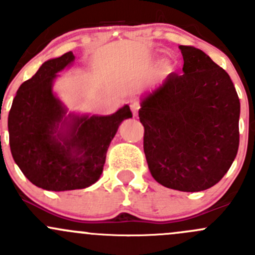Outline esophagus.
<instances>
[{"instance_id":"1","label":"esophagus","mask_w":255,"mask_h":255,"mask_svg":"<svg viewBox=\"0 0 255 255\" xmlns=\"http://www.w3.org/2000/svg\"><path fill=\"white\" fill-rule=\"evenodd\" d=\"M129 107H130V111H132L133 116H137L138 115V110L140 109V104L137 99H132L129 101Z\"/></svg>"}]
</instances>
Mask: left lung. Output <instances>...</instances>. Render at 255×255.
<instances>
[{
	"instance_id": "obj_1",
	"label": "left lung",
	"mask_w": 255,
	"mask_h": 255,
	"mask_svg": "<svg viewBox=\"0 0 255 255\" xmlns=\"http://www.w3.org/2000/svg\"><path fill=\"white\" fill-rule=\"evenodd\" d=\"M182 74L171 73L142 101L148 168L163 186L196 192L217 184L239 145L241 104L230 75L207 54L180 45Z\"/></svg>"
}]
</instances>
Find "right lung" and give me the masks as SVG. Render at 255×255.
Returning <instances> with one entry per match:
<instances>
[{
  "mask_svg": "<svg viewBox=\"0 0 255 255\" xmlns=\"http://www.w3.org/2000/svg\"><path fill=\"white\" fill-rule=\"evenodd\" d=\"M74 59L73 51H68L45 61L20 85L8 115L14 161L32 184L49 191L85 189L96 182L118 127L132 117L129 106H125L111 116L74 118L68 134L56 138L58 123H69L51 82Z\"/></svg>",
  "mask_w": 255,
  "mask_h": 255,
  "instance_id": "add662e5",
  "label": "right lung"
}]
</instances>
